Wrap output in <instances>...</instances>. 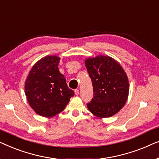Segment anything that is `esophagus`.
Returning a JSON list of instances; mask_svg holds the SVG:
<instances>
[{
    "label": "esophagus",
    "instance_id": "obj_1",
    "mask_svg": "<svg viewBox=\"0 0 159 159\" xmlns=\"http://www.w3.org/2000/svg\"><path fill=\"white\" fill-rule=\"evenodd\" d=\"M75 93L76 95H78L80 94V90H78V89H76V90H75Z\"/></svg>",
    "mask_w": 159,
    "mask_h": 159
}]
</instances>
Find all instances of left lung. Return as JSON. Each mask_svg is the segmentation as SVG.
I'll list each match as a JSON object with an SVG mask.
<instances>
[{"instance_id": "left-lung-1", "label": "left lung", "mask_w": 159, "mask_h": 159, "mask_svg": "<svg viewBox=\"0 0 159 159\" xmlns=\"http://www.w3.org/2000/svg\"><path fill=\"white\" fill-rule=\"evenodd\" d=\"M85 66L93 87V98L87 104L89 111L99 118L112 116L127 100L129 84L127 74L109 56L87 58Z\"/></svg>"}]
</instances>
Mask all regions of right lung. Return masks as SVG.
Returning a JSON list of instances; mask_svg holds the SVG:
<instances>
[{
  "label": "right lung",
  "instance_id": "right-lung-1",
  "mask_svg": "<svg viewBox=\"0 0 159 159\" xmlns=\"http://www.w3.org/2000/svg\"><path fill=\"white\" fill-rule=\"evenodd\" d=\"M59 61L60 58L56 56L41 58L32 66L26 80L28 103L42 116L52 117L59 114L75 95L58 70Z\"/></svg>",
  "mask_w": 159,
  "mask_h": 159
}]
</instances>
